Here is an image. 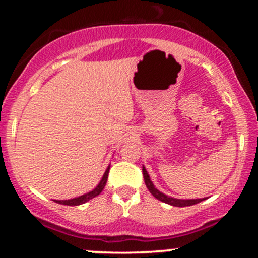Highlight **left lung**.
Wrapping results in <instances>:
<instances>
[{
	"label": "left lung",
	"mask_w": 258,
	"mask_h": 258,
	"mask_svg": "<svg viewBox=\"0 0 258 258\" xmlns=\"http://www.w3.org/2000/svg\"><path fill=\"white\" fill-rule=\"evenodd\" d=\"M143 171V177H144V182H146L147 188L149 189V191L152 193L156 199L162 201V203L168 204V205H172V206H177V207H184V206H191L195 205V204H199L203 200H205V198L203 199H177V198H172V197H168V195L161 193L159 189L155 188V185L153 184L152 179H150V176L148 174L146 167L143 166L142 168Z\"/></svg>",
	"instance_id": "8db88e82"
}]
</instances>
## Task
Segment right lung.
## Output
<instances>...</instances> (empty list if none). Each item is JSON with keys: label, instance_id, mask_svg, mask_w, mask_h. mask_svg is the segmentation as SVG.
I'll return each instance as SVG.
<instances>
[{"label": "right lung", "instance_id": "obj_1", "mask_svg": "<svg viewBox=\"0 0 258 258\" xmlns=\"http://www.w3.org/2000/svg\"><path fill=\"white\" fill-rule=\"evenodd\" d=\"M109 170H110V165L106 167V170H105L104 174H103L102 179H100L98 185H97L93 190L88 191V193H86L84 195H80V197H78V198H73V199H69V200H54V201L58 204H61V205H68V206H78V205H81V204L87 203L88 200L93 199V198H96L97 195H99L100 193H102V190L104 189V186L106 184V180H108Z\"/></svg>", "mask_w": 258, "mask_h": 258}]
</instances>
